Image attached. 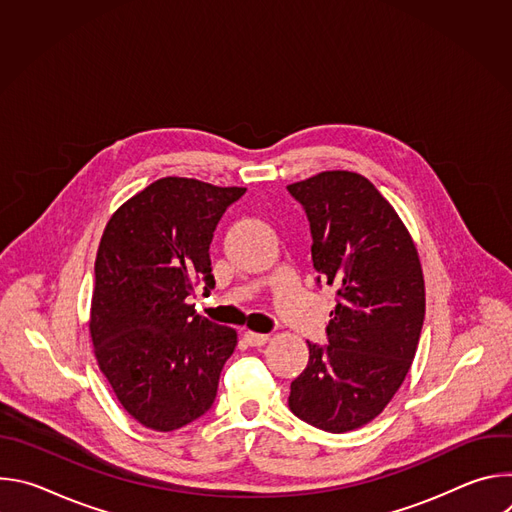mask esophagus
<instances>
[{"label": "esophagus", "mask_w": 512, "mask_h": 512, "mask_svg": "<svg viewBox=\"0 0 512 512\" xmlns=\"http://www.w3.org/2000/svg\"><path fill=\"white\" fill-rule=\"evenodd\" d=\"M245 342L249 344V346H265L267 342H269V336L267 334H257V332H245Z\"/></svg>", "instance_id": "34e87169"}]
</instances>
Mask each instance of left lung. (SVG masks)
<instances>
[{
	"mask_svg": "<svg viewBox=\"0 0 512 512\" xmlns=\"http://www.w3.org/2000/svg\"><path fill=\"white\" fill-rule=\"evenodd\" d=\"M287 190L308 214L318 283L338 296L328 346L308 342L289 409L318 429L352 431L383 413L411 369L425 318L419 255L389 200L356 172H320Z\"/></svg>",
	"mask_w": 512,
	"mask_h": 512,
	"instance_id": "1",
	"label": "left lung"
}]
</instances>
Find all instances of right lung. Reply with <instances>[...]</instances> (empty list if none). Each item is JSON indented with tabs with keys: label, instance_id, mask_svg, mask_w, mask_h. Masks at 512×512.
<instances>
[{
	"label": "right lung",
	"instance_id": "right-lung-1",
	"mask_svg": "<svg viewBox=\"0 0 512 512\" xmlns=\"http://www.w3.org/2000/svg\"><path fill=\"white\" fill-rule=\"evenodd\" d=\"M245 188L168 176L123 202L103 231L89 332L101 373L143 427L180 429L216 397L237 330L196 314L194 281L214 287L210 241Z\"/></svg>",
	"mask_w": 512,
	"mask_h": 512
}]
</instances>
